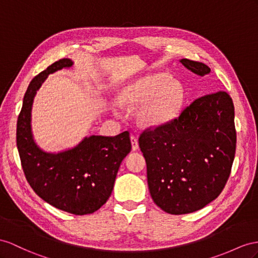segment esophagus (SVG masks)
<instances>
[{"label":"esophagus","instance_id":"obj_1","mask_svg":"<svg viewBox=\"0 0 258 258\" xmlns=\"http://www.w3.org/2000/svg\"><path fill=\"white\" fill-rule=\"evenodd\" d=\"M131 144H132V149L137 150L138 149V140L135 135L131 136Z\"/></svg>","mask_w":258,"mask_h":258}]
</instances>
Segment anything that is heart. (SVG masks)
<instances>
[{"mask_svg": "<svg viewBox=\"0 0 258 258\" xmlns=\"http://www.w3.org/2000/svg\"><path fill=\"white\" fill-rule=\"evenodd\" d=\"M182 86L166 74L142 79L123 92L121 102L136 105L153 98L142 111L143 121L148 125H160L175 116L183 101Z\"/></svg>", "mask_w": 258, "mask_h": 258, "instance_id": "b5f03b06", "label": "heart"}]
</instances>
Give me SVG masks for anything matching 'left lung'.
I'll return each instance as SVG.
<instances>
[{
	"mask_svg": "<svg viewBox=\"0 0 258 258\" xmlns=\"http://www.w3.org/2000/svg\"><path fill=\"white\" fill-rule=\"evenodd\" d=\"M181 63L200 76L210 73L201 62ZM138 144L157 206L171 215L200 210L220 195L231 173L236 147L232 99L223 90L197 98L177 117L145 130Z\"/></svg>",
	"mask_w": 258,
	"mask_h": 258,
	"instance_id": "obj_1",
	"label": "left lung"
}]
</instances>
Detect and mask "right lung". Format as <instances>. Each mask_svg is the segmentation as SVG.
<instances>
[{"mask_svg":"<svg viewBox=\"0 0 258 258\" xmlns=\"http://www.w3.org/2000/svg\"><path fill=\"white\" fill-rule=\"evenodd\" d=\"M70 58L48 66L30 82L17 120L16 143L26 179L44 202L74 215L95 213L107 203L122 160L132 149L127 131L116 136L86 137L75 148L48 154L32 140L31 105L49 74L70 68Z\"/></svg>","mask_w":258,"mask_h":258,"instance_id":"add662e5","label":"right lung"}]
</instances>
